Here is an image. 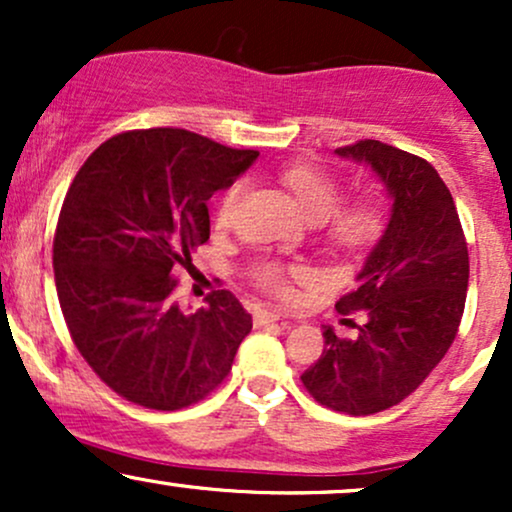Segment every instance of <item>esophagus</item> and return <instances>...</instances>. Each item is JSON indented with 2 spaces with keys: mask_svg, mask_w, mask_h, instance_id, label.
I'll list each match as a JSON object with an SVG mask.
<instances>
[{
  "mask_svg": "<svg viewBox=\"0 0 512 512\" xmlns=\"http://www.w3.org/2000/svg\"><path fill=\"white\" fill-rule=\"evenodd\" d=\"M281 315L279 310H272V308H264V310H257L255 313V320L260 322V325H269V322H276V320H281Z\"/></svg>",
  "mask_w": 512,
  "mask_h": 512,
  "instance_id": "esophagus-1",
  "label": "esophagus"
}]
</instances>
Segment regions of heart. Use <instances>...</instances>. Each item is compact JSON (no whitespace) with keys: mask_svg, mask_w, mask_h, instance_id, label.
<instances>
[{"mask_svg":"<svg viewBox=\"0 0 512 512\" xmlns=\"http://www.w3.org/2000/svg\"><path fill=\"white\" fill-rule=\"evenodd\" d=\"M286 187L293 192L296 202L301 204L303 214L310 221L327 223V236L334 243L342 245L346 250H361L378 238L380 228H383V214L373 202H354L339 207L342 202V190L325 170L315 166H296L284 170ZM245 185L243 182H233L216 207V223L226 226L233 219L240 197H243ZM310 276L308 267H284L276 262H264L255 269V281L262 289L276 293V296H289L291 281H303Z\"/></svg>","mask_w":512,"mask_h":512,"instance_id":"obj_1","label":"heart"}]
</instances>
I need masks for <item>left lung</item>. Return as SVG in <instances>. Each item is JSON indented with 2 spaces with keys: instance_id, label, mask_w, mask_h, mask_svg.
I'll return each mask as SVG.
<instances>
[{
  "instance_id": "obj_1",
  "label": "left lung",
  "mask_w": 512,
  "mask_h": 512,
  "mask_svg": "<svg viewBox=\"0 0 512 512\" xmlns=\"http://www.w3.org/2000/svg\"><path fill=\"white\" fill-rule=\"evenodd\" d=\"M373 170L390 219L368 252L356 289L337 301L363 310L356 337L325 327V349L301 375L317 402L351 416L395 407L448 354L464 313L469 255L450 190L424 158L366 139L334 151Z\"/></svg>"
}]
</instances>
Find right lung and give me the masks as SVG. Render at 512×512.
<instances>
[{
  "instance_id": "add662e5",
  "label": "right lung",
  "mask_w": 512,
  "mask_h": 512,
  "mask_svg": "<svg viewBox=\"0 0 512 512\" xmlns=\"http://www.w3.org/2000/svg\"><path fill=\"white\" fill-rule=\"evenodd\" d=\"M257 156L187 129H134L98 146L64 197L52 245L64 322L93 373L139 407L207 397L252 330L231 291L195 313L173 291L209 240V197Z\"/></svg>"
}]
</instances>
